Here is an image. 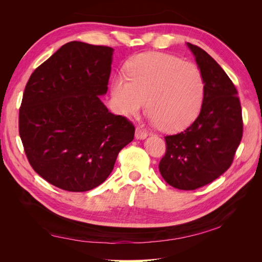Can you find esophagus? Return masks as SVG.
I'll use <instances>...</instances> for the list:
<instances>
[{"mask_svg": "<svg viewBox=\"0 0 262 262\" xmlns=\"http://www.w3.org/2000/svg\"><path fill=\"white\" fill-rule=\"evenodd\" d=\"M146 137H147L146 131H144L143 129H141V128L136 129V139L144 140V139H146Z\"/></svg>", "mask_w": 262, "mask_h": 262, "instance_id": "obj_1", "label": "esophagus"}]
</instances>
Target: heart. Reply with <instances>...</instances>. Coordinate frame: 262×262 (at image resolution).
<instances>
[{
	"label": "heart",
	"mask_w": 262,
	"mask_h": 262,
	"mask_svg": "<svg viewBox=\"0 0 262 262\" xmlns=\"http://www.w3.org/2000/svg\"><path fill=\"white\" fill-rule=\"evenodd\" d=\"M125 77H116L112 94L123 116H137L145 107L165 132L186 129L199 116L205 95L200 69L173 55L147 52L132 59Z\"/></svg>",
	"instance_id": "heart-1"
}]
</instances>
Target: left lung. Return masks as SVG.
<instances>
[{"label": "left lung", "mask_w": 262, "mask_h": 262, "mask_svg": "<svg viewBox=\"0 0 262 262\" xmlns=\"http://www.w3.org/2000/svg\"><path fill=\"white\" fill-rule=\"evenodd\" d=\"M203 74L205 95L201 112L184 132L165 137L160 162L162 177L181 190H194L225 172L243 137V117L236 87L210 54L187 42Z\"/></svg>", "instance_id": "obj_1"}]
</instances>
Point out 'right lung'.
Here are the masks:
<instances>
[{"label":"right lung","mask_w":262,"mask_h":262,"mask_svg":"<svg viewBox=\"0 0 262 262\" xmlns=\"http://www.w3.org/2000/svg\"><path fill=\"white\" fill-rule=\"evenodd\" d=\"M114 49L71 41L30 75L19 136L31 167L49 184L89 191L113 171L134 126L99 98L108 90Z\"/></svg>","instance_id":"add662e5"}]
</instances>
